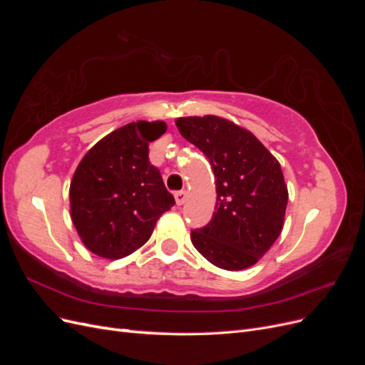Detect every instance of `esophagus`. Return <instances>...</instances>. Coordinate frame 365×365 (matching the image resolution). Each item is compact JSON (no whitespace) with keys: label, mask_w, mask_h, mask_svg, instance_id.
Wrapping results in <instances>:
<instances>
[{"label":"esophagus","mask_w":365,"mask_h":365,"mask_svg":"<svg viewBox=\"0 0 365 365\" xmlns=\"http://www.w3.org/2000/svg\"><path fill=\"white\" fill-rule=\"evenodd\" d=\"M185 192L184 190H180V192H175V201L178 205H182L184 201H185Z\"/></svg>","instance_id":"obj_1"}]
</instances>
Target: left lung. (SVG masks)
I'll use <instances>...</instances> for the list:
<instances>
[{
  "mask_svg": "<svg viewBox=\"0 0 365 365\" xmlns=\"http://www.w3.org/2000/svg\"><path fill=\"white\" fill-rule=\"evenodd\" d=\"M176 128L208 158L216 178V212L192 230V244L222 269L251 267L283 228L288 189L279 161L251 132L225 118L181 117Z\"/></svg>",
  "mask_w": 365,
  "mask_h": 365,
  "instance_id": "8db88e82",
  "label": "left lung"
}]
</instances>
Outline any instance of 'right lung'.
Returning a JSON list of instances; mask_svg holds the SVG:
<instances>
[{"instance_id":"1","label":"right lung","mask_w":365,"mask_h":365,"mask_svg":"<svg viewBox=\"0 0 365 365\" xmlns=\"http://www.w3.org/2000/svg\"><path fill=\"white\" fill-rule=\"evenodd\" d=\"M165 132L163 121L115 129L86 152L70 185L71 219L85 247L121 259L149 240L175 197L149 161V143Z\"/></svg>"}]
</instances>
